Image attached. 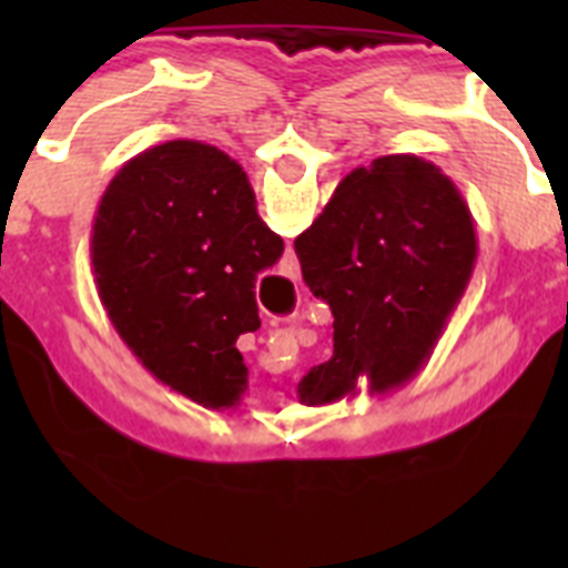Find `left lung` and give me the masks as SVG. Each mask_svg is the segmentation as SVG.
I'll list each match as a JSON object with an SVG mask.
<instances>
[{
	"label": "left lung",
	"instance_id": "obj_1",
	"mask_svg": "<svg viewBox=\"0 0 568 568\" xmlns=\"http://www.w3.org/2000/svg\"><path fill=\"white\" fill-rule=\"evenodd\" d=\"M301 275L333 310V358L298 384L301 400L386 393L433 355L478 258L469 204L418 155H381L335 187L295 239Z\"/></svg>",
	"mask_w": 568,
	"mask_h": 568
}]
</instances>
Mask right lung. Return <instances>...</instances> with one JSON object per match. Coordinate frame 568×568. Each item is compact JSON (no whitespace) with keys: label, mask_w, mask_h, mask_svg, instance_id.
I'll list each match as a JSON object with an SVG mask.
<instances>
[{"label":"right lung","mask_w":568,"mask_h":568,"mask_svg":"<svg viewBox=\"0 0 568 568\" xmlns=\"http://www.w3.org/2000/svg\"><path fill=\"white\" fill-rule=\"evenodd\" d=\"M281 253L241 164L193 139L130 159L90 235L115 333L162 384L210 409H230L247 389L235 341L261 327L255 278Z\"/></svg>","instance_id":"add662e5"}]
</instances>
